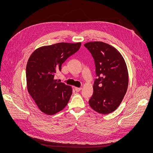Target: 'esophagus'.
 I'll use <instances>...</instances> for the list:
<instances>
[{
	"instance_id": "34e87169",
	"label": "esophagus",
	"mask_w": 153,
	"mask_h": 153,
	"mask_svg": "<svg viewBox=\"0 0 153 153\" xmlns=\"http://www.w3.org/2000/svg\"><path fill=\"white\" fill-rule=\"evenodd\" d=\"M82 90V88H77V87H75V90L77 92H79Z\"/></svg>"
}]
</instances>
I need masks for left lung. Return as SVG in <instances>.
Listing matches in <instances>:
<instances>
[{
    "label": "left lung",
    "instance_id": "8db88e82",
    "mask_svg": "<svg viewBox=\"0 0 153 153\" xmlns=\"http://www.w3.org/2000/svg\"><path fill=\"white\" fill-rule=\"evenodd\" d=\"M84 46L91 53L97 77L90 106L96 112L107 114L114 111L121 103L128 88V73L121 54L102 42H91Z\"/></svg>",
    "mask_w": 153,
    "mask_h": 153
}]
</instances>
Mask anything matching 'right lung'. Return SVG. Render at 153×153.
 <instances>
[{
  "label": "right lung",
  "mask_w": 153,
  "mask_h": 153,
  "mask_svg": "<svg viewBox=\"0 0 153 153\" xmlns=\"http://www.w3.org/2000/svg\"><path fill=\"white\" fill-rule=\"evenodd\" d=\"M80 46V42H61L40 47L30 56L26 68L27 89L42 112L53 115L68 104L73 93L71 87L59 82L54 76Z\"/></svg>",
  "instance_id": "1"
}]
</instances>
